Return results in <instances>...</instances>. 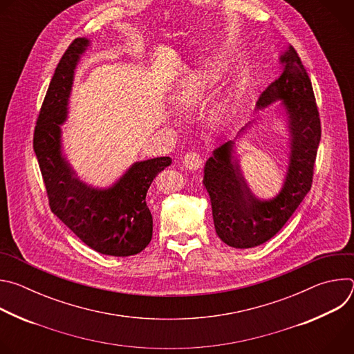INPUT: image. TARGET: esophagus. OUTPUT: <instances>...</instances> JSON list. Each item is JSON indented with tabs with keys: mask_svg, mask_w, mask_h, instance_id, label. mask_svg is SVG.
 Instances as JSON below:
<instances>
[{
	"mask_svg": "<svg viewBox=\"0 0 354 354\" xmlns=\"http://www.w3.org/2000/svg\"><path fill=\"white\" fill-rule=\"evenodd\" d=\"M183 165L189 171H197L203 165V160L197 153H187L183 158Z\"/></svg>",
	"mask_w": 354,
	"mask_h": 354,
	"instance_id": "1",
	"label": "esophagus"
}]
</instances>
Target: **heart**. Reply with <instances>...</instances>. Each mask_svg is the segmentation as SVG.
<instances>
[{
	"label": "heart",
	"mask_w": 354,
	"mask_h": 354,
	"mask_svg": "<svg viewBox=\"0 0 354 354\" xmlns=\"http://www.w3.org/2000/svg\"><path fill=\"white\" fill-rule=\"evenodd\" d=\"M216 78H217L216 71L212 70V71L206 73L198 81V91L207 89L216 81ZM194 108H197V100L196 99L189 97V99L185 100V102L180 104V109H185V111H192ZM234 112H235V97H234L232 93H230V95L224 96L220 100V102L216 105V108H214V111L210 116L212 127L217 129V130L224 127L228 123V120H230V118L232 116Z\"/></svg>",
	"instance_id": "heart-1"
}]
</instances>
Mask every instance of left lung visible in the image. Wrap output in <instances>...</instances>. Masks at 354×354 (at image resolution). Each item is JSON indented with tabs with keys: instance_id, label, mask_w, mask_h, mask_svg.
<instances>
[{
	"instance_id": "obj_1",
	"label": "left lung",
	"mask_w": 354,
	"mask_h": 354,
	"mask_svg": "<svg viewBox=\"0 0 354 354\" xmlns=\"http://www.w3.org/2000/svg\"><path fill=\"white\" fill-rule=\"evenodd\" d=\"M279 60L283 73L262 92L257 109L263 111L281 100L287 118L288 167L280 192L268 200L254 194L235 157V140L216 148L205 167L203 183L212 200L216 232L224 243L238 249L258 246L274 236L313 183L321 122L311 80L292 46ZM249 124L236 138L246 133Z\"/></svg>"
}]
</instances>
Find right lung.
<instances>
[{
	"label": "right lung",
	"instance_id": "add662e5",
	"mask_svg": "<svg viewBox=\"0 0 354 354\" xmlns=\"http://www.w3.org/2000/svg\"><path fill=\"white\" fill-rule=\"evenodd\" d=\"M91 41L75 39L66 50L37 118L33 149L52 212L89 248L102 255L131 257L153 238V216L145 196L169 157L134 162L112 186L82 182L63 153L62 124L67 120L74 71Z\"/></svg>",
	"mask_w": 354,
	"mask_h": 354
}]
</instances>
